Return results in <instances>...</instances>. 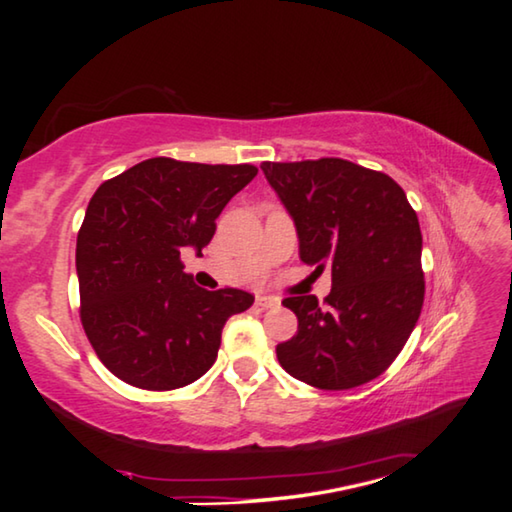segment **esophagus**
I'll return each mask as SVG.
<instances>
[{"label": "esophagus", "mask_w": 512, "mask_h": 512, "mask_svg": "<svg viewBox=\"0 0 512 512\" xmlns=\"http://www.w3.org/2000/svg\"><path fill=\"white\" fill-rule=\"evenodd\" d=\"M257 305L262 307V309H275V307H280V298H275V296H257Z\"/></svg>", "instance_id": "34e87169"}]
</instances>
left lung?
<instances>
[{
    "instance_id": "1",
    "label": "left lung",
    "mask_w": 512,
    "mask_h": 512,
    "mask_svg": "<svg viewBox=\"0 0 512 512\" xmlns=\"http://www.w3.org/2000/svg\"><path fill=\"white\" fill-rule=\"evenodd\" d=\"M300 241V259L332 291L291 296L298 332L275 348L280 366L320 391H348L379 377L418 323L424 302L422 232L404 189L350 160L264 162Z\"/></svg>"
}]
</instances>
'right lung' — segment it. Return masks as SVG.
Segmentation results:
<instances>
[{
    "label": "right lung",
    "mask_w": 512,
    "mask_h": 512,
    "mask_svg": "<svg viewBox=\"0 0 512 512\" xmlns=\"http://www.w3.org/2000/svg\"><path fill=\"white\" fill-rule=\"evenodd\" d=\"M253 164L151 158L103 183L76 239L81 323L112 375L173 391L212 368L225 320L253 305L241 289L207 291L183 271V248L210 244L223 207Z\"/></svg>",
    "instance_id": "obj_1"
}]
</instances>
